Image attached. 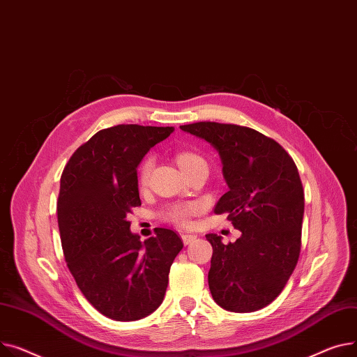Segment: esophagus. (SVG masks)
<instances>
[{"label": "esophagus", "mask_w": 357, "mask_h": 357, "mask_svg": "<svg viewBox=\"0 0 357 357\" xmlns=\"http://www.w3.org/2000/svg\"><path fill=\"white\" fill-rule=\"evenodd\" d=\"M195 239H196V235H188V234H183V235H181V241H183L184 245L192 243Z\"/></svg>", "instance_id": "1"}]
</instances>
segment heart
<instances>
[{
    "instance_id": "b5f03b06",
    "label": "heart",
    "mask_w": 357,
    "mask_h": 357,
    "mask_svg": "<svg viewBox=\"0 0 357 357\" xmlns=\"http://www.w3.org/2000/svg\"><path fill=\"white\" fill-rule=\"evenodd\" d=\"M176 161H177V164H178V167H180L183 173H187L188 170L195 169L196 165L206 164L204 160L200 155H197L195 153H190V151H181V153H178L176 155ZM151 167H153V160L151 158H146L142 162L141 170H139V183L141 184H145L146 180H149ZM197 208H199L197 204H193V203L176 204V206H172L170 208H167L164 216H165V219H169V220H172L174 223L187 225L188 218H190L193 213H196Z\"/></svg>"
}]
</instances>
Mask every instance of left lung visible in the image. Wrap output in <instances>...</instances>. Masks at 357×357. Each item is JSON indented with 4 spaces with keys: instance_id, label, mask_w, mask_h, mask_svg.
Returning <instances> with one entry per match:
<instances>
[{
    "instance_id": "obj_1",
    "label": "left lung",
    "mask_w": 357,
    "mask_h": 357,
    "mask_svg": "<svg viewBox=\"0 0 357 357\" xmlns=\"http://www.w3.org/2000/svg\"><path fill=\"white\" fill-rule=\"evenodd\" d=\"M181 131L218 151L229 190L215 213L241 230L225 245L208 234L213 255L208 288L225 310L252 312L274 301L294 271L301 248L304 190L296 162L264 134L234 123L196 122Z\"/></svg>"
}]
</instances>
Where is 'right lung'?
Here are the masks:
<instances>
[{
  "label": "right lung",
  "instance_id": "1",
  "mask_svg": "<svg viewBox=\"0 0 357 357\" xmlns=\"http://www.w3.org/2000/svg\"><path fill=\"white\" fill-rule=\"evenodd\" d=\"M174 127L116 125L80 145L60 178L57 222L69 271L82 294L116 321H135L162 303L183 242L172 229L139 241L127 216L141 206L137 169Z\"/></svg>",
  "mask_w": 357,
  "mask_h": 357
}]
</instances>
